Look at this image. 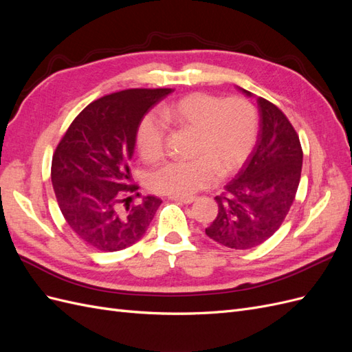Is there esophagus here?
<instances>
[{
	"label": "esophagus",
	"instance_id": "esophagus-1",
	"mask_svg": "<svg viewBox=\"0 0 352 352\" xmlns=\"http://www.w3.org/2000/svg\"><path fill=\"white\" fill-rule=\"evenodd\" d=\"M170 199L179 202V204H190L195 201V197H170Z\"/></svg>",
	"mask_w": 352,
	"mask_h": 352
}]
</instances>
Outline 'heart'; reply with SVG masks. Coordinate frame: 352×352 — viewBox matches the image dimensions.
<instances>
[{"instance_id":"b5f03b06","label":"heart","mask_w":352,"mask_h":352,"mask_svg":"<svg viewBox=\"0 0 352 352\" xmlns=\"http://www.w3.org/2000/svg\"><path fill=\"white\" fill-rule=\"evenodd\" d=\"M162 119L197 131L194 160H172L148 173V188L168 197H190L217 182L219 175L238 170L257 140L258 119L243 98L221 100L216 95L195 92L162 109ZM166 126L146 116L136 132V148L146 162L163 155Z\"/></svg>"}]
</instances>
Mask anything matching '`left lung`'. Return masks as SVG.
I'll list each match as a JSON object with an SVG mask.
<instances>
[{"instance_id": "left-lung-1", "label": "left lung", "mask_w": 352, "mask_h": 352, "mask_svg": "<svg viewBox=\"0 0 352 352\" xmlns=\"http://www.w3.org/2000/svg\"><path fill=\"white\" fill-rule=\"evenodd\" d=\"M242 92L252 97L247 89ZM257 104V144L225 192L216 197L217 217L206 229L208 238L233 250L257 247L280 228L301 179L302 148L294 126L273 102L258 97Z\"/></svg>"}]
</instances>
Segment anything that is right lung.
<instances>
[{
  "label": "right lung",
  "instance_id": "right-lung-1",
  "mask_svg": "<svg viewBox=\"0 0 352 352\" xmlns=\"http://www.w3.org/2000/svg\"><path fill=\"white\" fill-rule=\"evenodd\" d=\"M172 89H126L87 105L52 155L51 180L67 225L91 247L113 252L140 241L162 199L129 185V162L144 116ZM140 197V194H136Z\"/></svg>",
  "mask_w": 352,
  "mask_h": 352
}]
</instances>
